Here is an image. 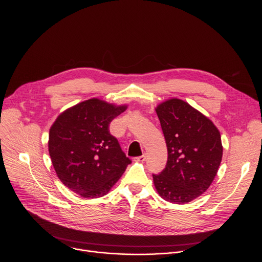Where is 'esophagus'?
<instances>
[{
	"label": "esophagus",
	"mask_w": 262,
	"mask_h": 262,
	"mask_svg": "<svg viewBox=\"0 0 262 262\" xmlns=\"http://www.w3.org/2000/svg\"><path fill=\"white\" fill-rule=\"evenodd\" d=\"M145 160H146V156L145 155H143L141 157H138V158H135V161L136 162H140V163H143Z\"/></svg>",
	"instance_id": "esophagus-1"
}]
</instances>
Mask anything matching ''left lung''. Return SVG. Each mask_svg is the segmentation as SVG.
Returning a JSON list of instances; mask_svg holds the SVG:
<instances>
[{"label":"left lung","instance_id":"1","mask_svg":"<svg viewBox=\"0 0 262 262\" xmlns=\"http://www.w3.org/2000/svg\"><path fill=\"white\" fill-rule=\"evenodd\" d=\"M156 112L168 148L166 168L154 176L159 195L184 204L202 195L213 181L223 157L216 126L188 102L170 98Z\"/></svg>","mask_w":262,"mask_h":262}]
</instances>
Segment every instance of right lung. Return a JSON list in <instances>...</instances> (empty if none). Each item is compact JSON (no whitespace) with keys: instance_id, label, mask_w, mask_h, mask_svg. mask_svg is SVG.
<instances>
[{"instance_id":"obj_1","label":"right lung","mask_w":262,"mask_h":262,"mask_svg":"<svg viewBox=\"0 0 262 262\" xmlns=\"http://www.w3.org/2000/svg\"><path fill=\"white\" fill-rule=\"evenodd\" d=\"M126 108L91 98L62 112L51 126L54 169L73 193L87 199L106 195L132 163L108 132L111 121Z\"/></svg>"}]
</instances>
